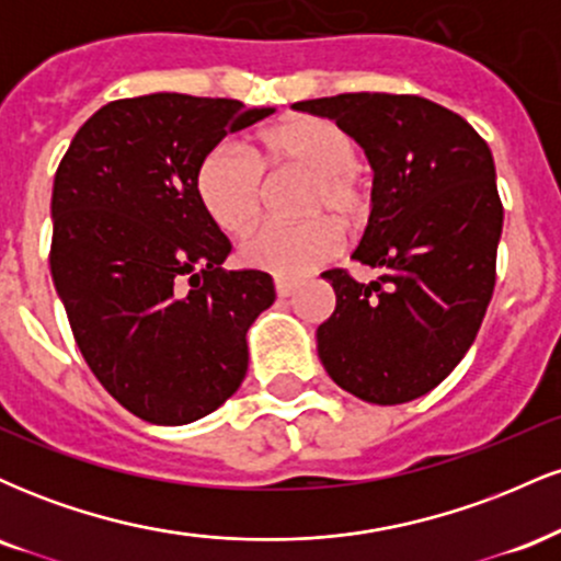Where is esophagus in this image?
I'll use <instances>...</instances> for the list:
<instances>
[{
    "instance_id": "esophagus-1",
    "label": "esophagus",
    "mask_w": 561,
    "mask_h": 561,
    "mask_svg": "<svg viewBox=\"0 0 561 561\" xmlns=\"http://www.w3.org/2000/svg\"><path fill=\"white\" fill-rule=\"evenodd\" d=\"M274 287H276V295H279V298H289V295H293L295 289H298V282L287 279V276H276Z\"/></svg>"
}]
</instances>
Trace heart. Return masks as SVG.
Returning a JSON list of instances; mask_svg holds the SVG:
<instances>
[{
  "instance_id": "b5f03b06",
  "label": "heart",
  "mask_w": 561,
  "mask_h": 561,
  "mask_svg": "<svg viewBox=\"0 0 561 561\" xmlns=\"http://www.w3.org/2000/svg\"><path fill=\"white\" fill-rule=\"evenodd\" d=\"M253 158L221 145L203 158L197 169V195L218 229L242 234L259 221L263 176L302 173V216L295 227L266 224L240 244L244 266L274 276H300L330 261L340 250V229L358 227L369 214V192L358 176V147L351 134L319 115H287L261 128L253 137ZM331 218L327 219L325 216Z\"/></svg>"
}]
</instances>
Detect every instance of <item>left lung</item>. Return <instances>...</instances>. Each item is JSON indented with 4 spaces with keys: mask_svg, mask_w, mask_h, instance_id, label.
I'll list each match as a JSON object with an SVG mask.
<instances>
[{
    "mask_svg": "<svg viewBox=\"0 0 561 561\" xmlns=\"http://www.w3.org/2000/svg\"><path fill=\"white\" fill-rule=\"evenodd\" d=\"M364 147L371 214L351 259L362 285L324 272L334 313L317 330L327 375L366 403L396 405L446 379L478 337L495 285L504 208L491 147L461 115L416 94L358 92L295 102Z\"/></svg>",
    "mask_w": 561,
    "mask_h": 561,
    "instance_id": "8db88e82",
    "label": "left lung"
}]
</instances>
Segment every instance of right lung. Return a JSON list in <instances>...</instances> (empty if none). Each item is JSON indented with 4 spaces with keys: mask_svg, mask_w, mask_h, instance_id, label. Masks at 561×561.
Here are the masks:
<instances>
[{
    "mask_svg": "<svg viewBox=\"0 0 561 561\" xmlns=\"http://www.w3.org/2000/svg\"><path fill=\"white\" fill-rule=\"evenodd\" d=\"M274 107L145 94L76 131L53 186L55 289L83 362L150 424H190L237 392L248 330L276 293L266 272H224L231 244L197 195L227 134Z\"/></svg>",
    "mask_w": 561,
    "mask_h": 561,
    "instance_id": "obj_1",
    "label": "right lung"
}]
</instances>
